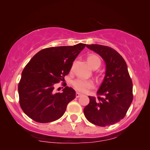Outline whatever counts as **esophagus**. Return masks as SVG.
Masks as SVG:
<instances>
[{
	"mask_svg": "<svg viewBox=\"0 0 150 150\" xmlns=\"http://www.w3.org/2000/svg\"><path fill=\"white\" fill-rule=\"evenodd\" d=\"M80 96H81V93H78V92H77V93H76V97L77 98H79Z\"/></svg>",
	"mask_w": 150,
	"mask_h": 150,
	"instance_id": "34e87169",
	"label": "esophagus"
}]
</instances>
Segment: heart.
Listing matches in <instances>:
<instances>
[{
    "label": "heart",
    "instance_id": "heart-1",
    "mask_svg": "<svg viewBox=\"0 0 150 150\" xmlns=\"http://www.w3.org/2000/svg\"><path fill=\"white\" fill-rule=\"evenodd\" d=\"M87 60L89 65L93 69H97L101 65V59L96 54H89L87 57ZM71 85L76 91L81 93H86L94 87V84L91 81H87L81 79H77L73 81Z\"/></svg>",
    "mask_w": 150,
    "mask_h": 150
}]
</instances>
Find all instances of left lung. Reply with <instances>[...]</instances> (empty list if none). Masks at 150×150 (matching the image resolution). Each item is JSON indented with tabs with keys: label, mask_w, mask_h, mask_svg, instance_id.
Returning <instances> with one entry per match:
<instances>
[{
	"label": "left lung",
	"mask_w": 150,
	"mask_h": 150,
	"mask_svg": "<svg viewBox=\"0 0 150 150\" xmlns=\"http://www.w3.org/2000/svg\"><path fill=\"white\" fill-rule=\"evenodd\" d=\"M87 47L102 57L106 69L97 92L98 98L89 96V103L84 108V114L94 125L110 126L124 119L132 103V79L126 61L115 50L99 44L87 45Z\"/></svg>",
	"instance_id": "left-lung-1"
}]
</instances>
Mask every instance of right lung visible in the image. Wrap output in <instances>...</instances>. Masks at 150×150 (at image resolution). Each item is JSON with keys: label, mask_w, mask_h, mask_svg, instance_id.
<instances>
[{"label": "right lung", "mask_w": 150, "mask_h": 150, "mask_svg": "<svg viewBox=\"0 0 150 150\" xmlns=\"http://www.w3.org/2000/svg\"><path fill=\"white\" fill-rule=\"evenodd\" d=\"M85 46L80 43L50 47L30 59L18 84L20 105L26 115L39 123L54 122L63 116L67 104L76 98V91L65 87L62 93H54V85L64 81L74 61Z\"/></svg>", "instance_id": "1"}]
</instances>
